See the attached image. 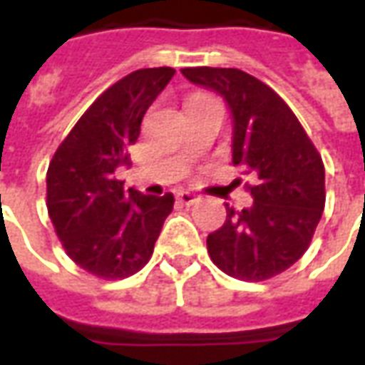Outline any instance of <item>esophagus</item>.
Masks as SVG:
<instances>
[{
	"mask_svg": "<svg viewBox=\"0 0 365 365\" xmlns=\"http://www.w3.org/2000/svg\"><path fill=\"white\" fill-rule=\"evenodd\" d=\"M178 199H180L182 203H185V205H193V203L199 199V195L190 190H180L178 191Z\"/></svg>",
	"mask_w": 365,
	"mask_h": 365,
	"instance_id": "34e87169",
	"label": "esophagus"
}]
</instances>
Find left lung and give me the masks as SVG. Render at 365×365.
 Here are the masks:
<instances>
[{
	"mask_svg": "<svg viewBox=\"0 0 365 365\" xmlns=\"http://www.w3.org/2000/svg\"><path fill=\"white\" fill-rule=\"evenodd\" d=\"M195 86L229 105L232 162L252 174V205H227L207 250L225 274L262 282L305 254L324 209V166L311 138L272 88L237 68H183Z\"/></svg>",
	"mask_w": 365,
	"mask_h": 365,
	"instance_id": "1",
	"label": "left lung"
}]
</instances>
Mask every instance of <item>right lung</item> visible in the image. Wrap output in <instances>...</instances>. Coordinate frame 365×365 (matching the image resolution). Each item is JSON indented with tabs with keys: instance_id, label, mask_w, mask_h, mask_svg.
<instances>
[{
	"instance_id": "add662e5",
	"label": "right lung",
	"mask_w": 365,
	"mask_h": 365,
	"mask_svg": "<svg viewBox=\"0 0 365 365\" xmlns=\"http://www.w3.org/2000/svg\"><path fill=\"white\" fill-rule=\"evenodd\" d=\"M174 68H144L113 83L60 144L46 172V207L68 256L90 274L119 279L150 260L174 195L123 190L115 170L128 166L146 109Z\"/></svg>"
}]
</instances>
